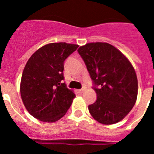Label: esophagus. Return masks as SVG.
<instances>
[{
  "label": "esophagus",
  "mask_w": 154,
  "mask_h": 154,
  "mask_svg": "<svg viewBox=\"0 0 154 154\" xmlns=\"http://www.w3.org/2000/svg\"><path fill=\"white\" fill-rule=\"evenodd\" d=\"M86 90V89H85V87H84V88H82V89H79V93H83L84 92H85V91Z\"/></svg>",
  "instance_id": "34e87169"
}]
</instances>
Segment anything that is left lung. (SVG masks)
Segmentation results:
<instances>
[{
  "instance_id": "obj_1",
  "label": "left lung",
  "mask_w": 154,
  "mask_h": 154,
  "mask_svg": "<svg viewBox=\"0 0 154 154\" xmlns=\"http://www.w3.org/2000/svg\"><path fill=\"white\" fill-rule=\"evenodd\" d=\"M78 52L93 82L96 101L89 106L91 116L103 124H114L130 112L137 101L138 82L133 65L112 45L88 43Z\"/></svg>"
}]
</instances>
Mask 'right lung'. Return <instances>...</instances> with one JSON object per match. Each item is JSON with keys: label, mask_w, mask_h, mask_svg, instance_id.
<instances>
[{"label": "right lung", "mask_w": 154, "mask_h": 154, "mask_svg": "<svg viewBox=\"0 0 154 154\" xmlns=\"http://www.w3.org/2000/svg\"><path fill=\"white\" fill-rule=\"evenodd\" d=\"M78 45L51 43L28 59L21 76L20 92L24 106L36 119L54 123L63 117L75 95L62 83L65 59Z\"/></svg>", "instance_id": "obj_1"}]
</instances>
